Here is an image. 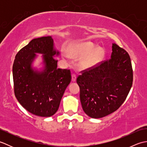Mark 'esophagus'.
I'll list each match as a JSON object with an SVG mask.
<instances>
[{
  "label": "esophagus",
  "instance_id": "esophagus-1",
  "mask_svg": "<svg viewBox=\"0 0 147 147\" xmlns=\"http://www.w3.org/2000/svg\"><path fill=\"white\" fill-rule=\"evenodd\" d=\"M76 75L75 74H72V82H76Z\"/></svg>",
  "mask_w": 147,
  "mask_h": 147
}]
</instances>
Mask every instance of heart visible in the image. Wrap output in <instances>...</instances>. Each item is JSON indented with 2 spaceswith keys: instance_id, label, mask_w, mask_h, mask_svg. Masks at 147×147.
<instances>
[{
  "instance_id": "obj_1",
  "label": "heart",
  "mask_w": 147,
  "mask_h": 147,
  "mask_svg": "<svg viewBox=\"0 0 147 147\" xmlns=\"http://www.w3.org/2000/svg\"><path fill=\"white\" fill-rule=\"evenodd\" d=\"M95 45L91 42L80 43L71 51V54L74 58L80 59L84 56L81 62L83 67H90L97 64L104 56V51L102 48H95ZM65 59L69 58V54L66 51L63 52Z\"/></svg>"
}]
</instances>
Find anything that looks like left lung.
<instances>
[{
  "instance_id": "8db88e82",
  "label": "left lung",
  "mask_w": 147,
  "mask_h": 147,
  "mask_svg": "<svg viewBox=\"0 0 147 147\" xmlns=\"http://www.w3.org/2000/svg\"><path fill=\"white\" fill-rule=\"evenodd\" d=\"M109 60L86 71L77 78L84 112L92 118L104 117L123 104L133 84V69L127 52L112 43Z\"/></svg>"
}]
</instances>
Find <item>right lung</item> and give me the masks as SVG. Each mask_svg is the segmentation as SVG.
Here are the masks:
<instances>
[{
  "label": "right lung",
  "instance_id": "obj_1",
  "mask_svg": "<svg viewBox=\"0 0 147 147\" xmlns=\"http://www.w3.org/2000/svg\"><path fill=\"white\" fill-rule=\"evenodd\" d=\"M36 53L42 55V67L39 69L32 65ZM59 55L52 37L48 36L33 39L16 55L12 66L14 94L20 104L34 115H54L71 82L70 70L57 68L54 57Z\"/></svg>",
  "mask_w": 147,
  "mask_h": 147
}]
</instances>
